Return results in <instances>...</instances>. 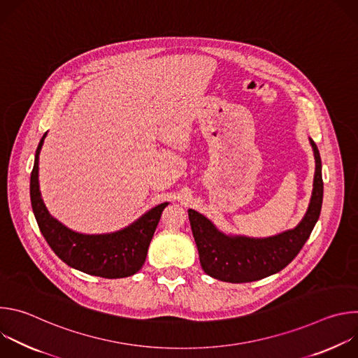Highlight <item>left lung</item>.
<instances>
[{
    "label": "left lung",
    "instance_id": "obj_1",
    "mask_svg": "<svg viewBox=\"0 0 358 358\" xmlns=\"http://www.w3.org/2000/svg\"><path fill=\"white\" fill-rule=\"evenodd\" d=\"M315 180L309 208L293 229L269 238H248L221 232L208 218L188 210L191 231L198 248L202 271L211 278L229 283L259 280L286 268L309 239L322 211L323 178L322 159L316 143Z\"/></svg>",
    "mask_w": 358,
    "mask_h": 358
}]
</instances>
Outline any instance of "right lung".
Instances as JSON below:
<instances>
[{
  "label": "right lung",
  "instance_id": "1",
  "mask_svg": "<svg viewBox=\"0 0 358 358\" xmlns=\"http://www.w3.org/2000/svg\"><path fill=\"white\" fill-rule=\"evenodd\" d=\"M46 133L35 152L29 184L32 211L45 241L59 259L83 273L106 279L127 278L137 273L145 262L148 245L169 202L151 208L131 225L117 232L86 235L66 228L48 213L39 191V152Z\"/></svg>",
  "mask_w": 358,
  "mask_h": 358
}]
</instances>
